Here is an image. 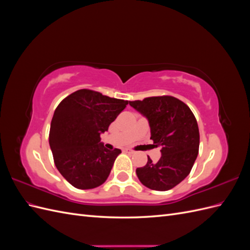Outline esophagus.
I'll use <instances>...</instances> for the list:
<instances>
[{"mask_svg":"<svg viewBox=\"0 0 250 250\" xmlns=\"http://www.w3.org/2000/svg\"><path fill=\"white\" fill-rule=\"evenodd\" d=\"M122 151H123V152H125V153H130V154L133 153V151L130 150V149H128V148H123Z\"/></svg>","mask_w":250,"mask_h":250,"instance_id":"esophagus-1","label":"esophagus"}]
</instances>
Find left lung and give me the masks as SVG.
I'll return each instance as SVG.
<instances>
[{
	"label": "left lung",
	"instance_id": "1",
	"mask_svg": "<svg viewBox=\"0 0 250 250\" xmlns=\"http://www.w3.org/2000/svg\"><path fill=\"white\" fill-rule=\"evenodd\" d=\"M129 105L145 117L154 147H161L160 161L137 169L141 183L155 191H168L190 174L199 149V129L190 107L171 96L150 97Z\"/></svg>",
	"mask_w": 250,
	"mask_h": 250
}]
</instances>
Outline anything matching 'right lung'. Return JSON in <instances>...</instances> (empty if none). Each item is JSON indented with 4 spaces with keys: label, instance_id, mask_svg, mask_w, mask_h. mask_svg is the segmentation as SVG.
Listing matches in <instances>:
<instances>
[{
    "label": "right lung",
    "instance_id": "1",
    "mask_svg": "<svg viewBox=\"0 0 250 250\" xmlns=\"http://www.w3.org/2000/svg\"><path fill=\"white\" fill-rule=\"evenodd\" d=\"M127 104L90 89H79L59 103L49 144L57 170L73 187L88 190L107 179L121 150L105 148L100 134Z\"/></svg>",
    "mask_w": 250,
    "mask_h": 250
}]
</instances>
